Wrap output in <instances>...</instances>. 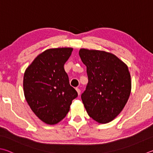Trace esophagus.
<instances>
[{
	"label": "esophagus",
	"mask_w": 153,
	"mask_h": 153,
	"mask_svg": "<svg viewBox=\"0 0 153 153\" xmlns=\"http://www.w3.org/2000/svg\"><path fill=\"white\" fill-rule=\"evenodd\" d=\"M76 90L77 92V94H78V95H80V93H81V90H80L78 88H76Z\"/></svg>",
	"instance_id": "esophagus-1"
}]
</instances>
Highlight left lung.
Here are the masks:
<instances>
[{
	"mask_svg": "<svg viewBox=\"0 0 153 153\" xmlns=\"http://www.w3.org/2000/svg\"><path fill=\"white\" fill-rule=\"evenodd\" d=\"M88 83L82 100L90 117L100 124L112 121L127 103L131 77L125 63L111 53L80 49Z\"/></svg>",
	"mask_w": 153,
	"mask_h": 153,
	"instance_id": "left-lung-1",
	"label": "left lung"
}]
</instances>
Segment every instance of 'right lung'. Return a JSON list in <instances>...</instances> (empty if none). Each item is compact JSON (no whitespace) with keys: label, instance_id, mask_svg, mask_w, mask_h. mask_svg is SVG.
<instances>
[{"label":"right lung","instance_id":"add662e5","mask_svg":"<svg viewBox=\"0 0 153 153\" xmlns=\"http://www.w3.org/2000/svg\"><path fill=\"white\" fill-rule=\"evenodd\" d=\"M72 51L71 48L47 49L25 71V98L35 114L47 124L62 120L77 96L63 67Z\"/></svg>","mask_w":153,"mask_h":153}]
</instances>
